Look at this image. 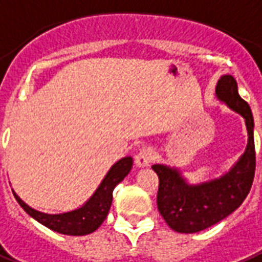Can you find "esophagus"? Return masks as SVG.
<instances>
[{
  "instance_id": "obj_1",
  "label": "esophagus",
  "mask_w": 262,
  "mask_h": 262,
  "mask_svg": "<svg viewBox=\"0 0 262 262\" xmlns=\"http://www.w3.org/2000/svg\"><path fill=\"white\" fill-rule=\"evenodd\" d=\"M156 160V151L153 147L150 146H145L139 150V153L137 154V165L138 167H146L150 163H153Z\"/></svg>"
}]
</instances>
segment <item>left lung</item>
<instances>
[{"label": "left lung", "instance_id": "1", "mask_svg": "<svg viewBox=\"0 0 262 262\" xmlns=\"http://www.w3.org/2000/svg\"><path fill=\"white\" fill-rule=\"evenodd\" d=\"M216 94L235 112L245 117L249 143L236 165L220 179L198 186H188L176 169L153 165L159 175L157 208L172 230L194 234L222 222L238 209L250 191L255 173V147L253 115L249 103L238 93L231 75H224L217 83Z\"/></svg>", "mask_w": 262, "mask_h": 262}]
</instances>
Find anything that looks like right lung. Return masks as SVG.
I'll return each mask as SVG.
<instances>
[{"mask_svg": "<svg viewBox=\"0 0 262 262\" xmlns=\"http://www.w3.org/2000/svg\"><path fill=\"white\" fill-rule=\"evenodd\" d=\"M131 168H133V159L131 157H124L120 161H117L111 168L108 175L105 176L102 183L99 184L94 195L91 196L82 208L68 212V213H42V212H38L35 209L30 208L28 205L24 204L15 192H13V195L20 204V206L32 219H35L36 222H39L40 224H43L45 227H48L50 230L56 231L58 234L74 235V236L87 235L94 232L106 219L111 205H112L113 190L125 176L128 175Z\"/></svg>", "mask_w": 262, "mask_h": 262, "instance_id": "right-lung-1", "label": "right lung"}]
</instances>
